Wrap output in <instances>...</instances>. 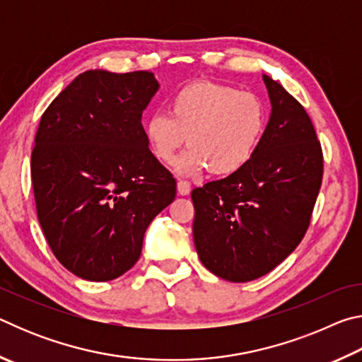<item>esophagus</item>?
I'll use <instances>...</instances> for the list:
<instances>
[{
    "label": "esophagus",
    "instance_id": "1",
    "mask_svg": "<svg viewBox=\"0 0 362 362\" xmlns=\"http://www.w3.org/2000/svg\"><path fill=\"white\" fill-rule=\"evenodd\" d=\"M189 192H192V185H189V182H187V180H179V182H177V193L182 194V196H185Z\"/></svg>",
    "mask_w": 362,
    "mask_h": 362
}]
</instances>
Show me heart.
<instances>
[{"label": "heart", "mask_w": 362, "mask_h": 362, "mask_svg": "<svg viewBox=\"0 0 362 362\" xmlns=\"http://www.w3.org/2000/svg\"><path fill=\"white\" fill-rule=\"evenodd\" d=\"M268 110L259 95L228 84L198 81L170 97L168 115L145 121L146 145L159 163L173 164L183 144L189 148L177 173L231 175L252 159L263 139Z\"/></svg>", "instance_id": "b5f03b06"}]
</instances>
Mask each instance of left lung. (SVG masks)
Returning <instances> with one entry per match:
<instances>
[{"label":"left lung","instance_id":"8db88e82","mask_svg":"<svg viewBox=\"0 0 362 362\" xmlns=\"http://www.w3.org/2000/svg\"><path fill=\"white\" fill-rule=\"evenodd\" d=\"M272 113L252 159L194 188L193 240L216 276L247 283L278 267L310 225L322 180V150L305 108L263 75Z\"/></svg>","mask_w":362,"mask_h":362}]
</instances>
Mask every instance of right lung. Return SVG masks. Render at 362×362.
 Here are the masks:
<instances>
[{
    "mask_svg": "<svg viewBox=\"0 0 362 362\" xmlns=\"http://www.w3.org/2000/svg\"><path fill=\"white\" fill-rule=\"evenodd\" d=\"M150 71L88 70L42 113L32 153L36 212L49 247L86 281H112L139 260L175 179L146 145Z\"/></svg>",
    "mask_w": 362,
    "mask_h": 362,
    "instance_id": "right-lung-1",
    "label": "right lung"
}]
</instances>
